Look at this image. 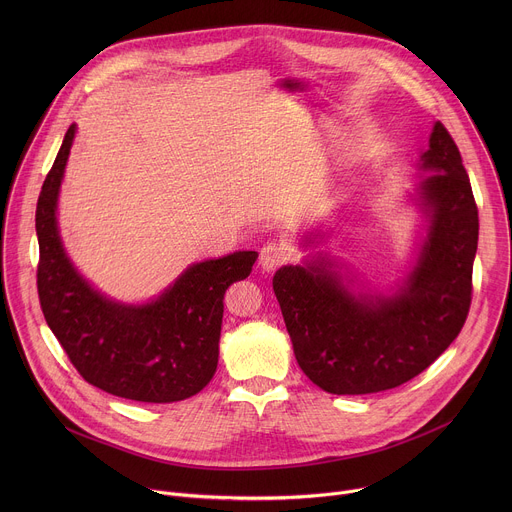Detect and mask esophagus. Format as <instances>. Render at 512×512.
I'll list each match as a JSON object with an SVG mask.
<instances>
[{
	"mask_svg": "<svg viewBox=\"0 0 512 512\" xmlns=\"http://www.w3.org/2000/svg\"><path fill=\"white\" fill-rule=\"evenodd\" d=\"M289 259V247L285 243H267L259 253V265L263 271H273Z\"/></svg>",
	"mask_w": 512,
	"mask_h": 512,
	"instance_id": "1",
	"label": "esophagus"
}]
</instances>
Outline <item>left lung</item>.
I'll use <instances>...</instances> for the list:
<instances>
[{
	"label": "left lung",
	"instance_id": "1",
	"mask_svg": "<svg viewBox=\"0 0 512 512\" xmlns=\"http://www.w3.org/2000/svg\"><path fill=\"white\" fill-rule=\"evenodd\" d=\"M425 174L409 200L425 221L407 275L377 291L334 257L308 255L273 275L294 354L306 377L334 395H367L399 387L440 356L460 334L472 300L478 208L458 145L435 121ZM322 237L310 233L304 247ZM346 269V267H344Z\"/></svg>",
	"mask_w": 512,
	"mask_h": 512
}]
</instances>
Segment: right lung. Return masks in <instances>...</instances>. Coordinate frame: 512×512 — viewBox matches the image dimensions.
<instances>
[{
    "mask_svg": "<svg viewBox=\"0 0 512 512\" xmlns=\"http://www.w3.org/2000/svg\"><path fill=\"white\" fill-rule=\"evenodd\" d=\"M75 135L72 123L36 206L44 318L87 383L143 403L188 399L216 373L225 291L251 273L259 253L235 251L192 263L145 304L101 294L72 265L58 229L60 184Z\"/></svg>",
    "mask_w": 512,
    "mask_h": 512,
    "instance_id": "obj_1",
    "label": "right lung"
}]
</instances>
